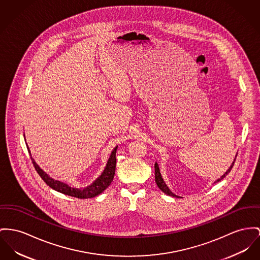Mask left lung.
<instances>
[{"mask_svg":"<svg viewBox=\"0 0 260 260\" xmlns=\"http://www.w3.org/2000/svg\"><path fill=\"white\" fill-rule=\"evenodd\" d=\"M237 156H238V154H237ZM236 157H237V156H236ZM235 161H236V158H235L234 162L232 164V166L230 167V169L225 172V174L222 175L219 179H217V181L222 180V179L225 177V175L231 172V170H232L233 167H234ZM155 179H156V185H157V187H158L160 190L162 191L164 193H166V194H168V195H170V196H173V197H178V196H176L175 194H173V192L170 190V188L167 186V184L165 183V181H164V179H162V177H161V174L159 173V169H158V166H157L156 162L155 164ZM217 181H216V182H217Z\"/></svg>","mask_w":260,"mask_h":260,"instance_id":"obj_1","label":"left lung"}]
</instances>
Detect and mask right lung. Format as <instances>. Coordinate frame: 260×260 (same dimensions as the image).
Here are the masks:
<instances>
[{"label":"right lung","mask_w":260,"mask_h":260,"mask_svg":"<svg viewBox=\"0 0 260 260\" xmlns=\"http://www.w3.org/2000/svg\"><path fill=\"white\" fill-rule=\"evenodd\" d=\"M27 150L30 154V151L27 147ZM116 150L117 147H115L111 153V155L108 158L107 165L104 169V173H102V175L89 186H87L84 189H77V188H73L70 187L69 185H67L64 182H61L59 180H54L51 178L47 173H44L35 161V159L31 157L34 167H35V171L40 175V177L43 179V181L50 186L54 190L61 192L65 195H69L73 196L76 198H80V199H87V198H92L99 194H101L103 191L105 190L111 183V181L113 180L114 174H115V168H116Z\"/></svg>","instance_id":"1"}]
</instances>
